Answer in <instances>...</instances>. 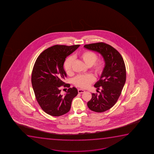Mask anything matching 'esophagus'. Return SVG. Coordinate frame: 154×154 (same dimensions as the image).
Returning <instances> with one entry per match:
<instances>
[{"instance_id":"34e87169","label":"esophagus","mask_w":154,"mask_h":154,"mask_svg":"<svg viewBox=\"0 0 154 154\" xmlns=\"http://www.w3.org/2000/svg\"><path fill=\"white\" fill-rule=\"evenodd\" d=\"M78 93H79V94H82V93H85V91L84 90H83V89H78Z\"/></svg>"}]
</instances>
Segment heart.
Returning <instances> with one entry per match:
<instances>
[{
  "label": "heart",
  "mask_w": 154,
  "mask_h": 154,
  "mask_svg": "<svg viewBox=\"0 0 154 154\" xmlns=\"http://www.w3.org/2000/svg\"><path fill=\"white\" fill-rule=\"evenodd\" d=\"M80 59L84 62V63L89 67L92 66V69L95 73L97 74H101L103 71L104 67V63L102 60H97V55L91 51H85L80 54L79 55ZM74 59L72 57L68 58L64 63L63 67L67 74H70L72 72V66L73 63ZM95 80V78L91 74L79 75L76 77L74 80V84L80 88H86Z\"/></svg>",
  "instance_id": "obj_1"
}]
</instances>
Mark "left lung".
Wrapping results in <instances>:
<instances>
[{"instance_id":"8db88e82","label":"left lung","mask_w":154,"mask_h":154,"mask_svg":"<svg viewBox=\"0 0 154 154\" xmlns=\"http://www.w3.org/2000/svg\"><path fill=\"white\" fill-rule=\"evenodd\" d=\"M84 47L99 53L105 62L100 79L94 85L97 89L100 87L101 92L99 95L92 93L87 106L94 112H105L116 103L126 82V71L124 59L118 51L105 43L85 45Z\"/></svg>"}]
</instances>
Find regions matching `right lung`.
<instances>
[{
  "instance_id": "add662e5",
  "label": "right lung",
  "mask_w": 154,
  "mask_h": 154,
  "mask_svg": "<svg viewBox=\"0 0 154 154\" xmlns=\"http://www.w3.org/2000/svg\"><path fill=\"white\" fill-rule=\"evenodd\" d=\"M79 46L55 45L45 50L36 59L32 72V86L39 105L49 115L57 117L67 113L72 99L78 94L77 89L73 87L68 89L63 96L60 87H70L63 82L67 77L63 63Z\"/></svg>"
}]
</instances>
